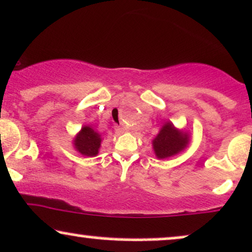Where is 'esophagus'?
<instances>
[{
  "label": "esophagus",
  "instance_id": "1",
  "mask_svg": "<svg viewBox=\"0 0 252 252\" xmlns=\"http://www.w3.org/2000/svg\"><path fill=\"white\" fill-rule=\"evenodd\" d=\"M115 131L118 132V134H122V132H124V129L122 128V126H115Z\"/></svg>",
  "mask_w": 252,
  "mask_h": 252
}]
</instances>
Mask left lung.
<instances>
[{"instance_id": "1", "label": "left lung", "mask_w": 252, "mask_h": 252, "mask_svg": "<svg viewBox=\"0 0 252 252\" xmlns=\"http://www.w3.org/2000/svg\"><path fill=\"white\" fill-rule=\"evenodd\" d=\"M189 139L188 132L178 130L171 122H165L153 141L155 155L158 159L177 155L188 147Z\"/></svg>"}]
</instances>
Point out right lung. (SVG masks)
<instances>
[{"label": "right lung", "mask_w": 252, "mask_h": 252, "mask_svg": "<svg viewBox=\"0 0 252 252\" xmlns=\"http://www.w3.org/2000/svg\"><path fill=\"white\" fill-rule=\"evenodd\" d=\"M101 142V135L97 134L90 126H84L81 131L75 136L74 147L83 156L94 157L98 154Z\"/></svg>", "instance_id": "right-lung-1"}]
</instances>
